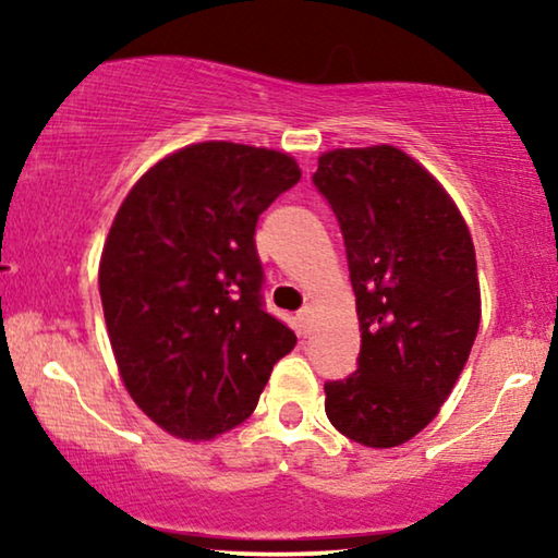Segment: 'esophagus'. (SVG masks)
Wrapping results in <instances>:
<instances>
[{"instance_id": "1", "label": "esophagus", "mask_w": 558, "mask_h": 558, "mask_svg": "<svg viewBox=\"0 0 558 558\" xmlns=\"http://www.w3.org/2000/svg\"><path fill=\"white\" fill-rule=\"evenodd\" d=\"M296 319H300L302 335H310L312 332V325H315V310H312V307L300 310V312H296Z\"/></svg>"}]
</instances>
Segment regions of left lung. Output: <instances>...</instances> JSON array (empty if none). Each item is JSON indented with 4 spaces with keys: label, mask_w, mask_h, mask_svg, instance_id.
I'll use <instances>...</instances> for the list:
<instances>
[{
    "label": "left lung",
    "mask_w": 558,
    "mask_h": 558,
    "mask_svg": "<svg viewBox=\"0 0 558 558\" xmlns=\"http://www.w3.org/2000/svg\"><path fill=\"white\" fill-rule=\"evenodd\" d=\"M315 185L345 239L357 371L325 386L330 424L363 447L416 437L452 393L480 327L475 246L441 182L391 144L330 149Z\"/></svg>",
    "instance_id": "left-lung-1"
}]
</instances>
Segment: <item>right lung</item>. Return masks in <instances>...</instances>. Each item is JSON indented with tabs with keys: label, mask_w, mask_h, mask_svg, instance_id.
<instances>
[{
	"label": "right lung",
	"mask_w": 558,
	"mask_h": 558,
	"mask_svg": "<svg viewBox=\"0 0 558 558\" xmlns=\"http://www.w3.org/2000/svg\"><path fill=\"white\" fill-rule=\"evenodd\" d=\"M300 178L287 151L197 142L119 205L98 262L106 330L129 396L172 437L208 441L246 422L296 345L262 307L254 231Z\"/></svg>",
	"instance_id": "right-lung-1"
}]
</instances>
